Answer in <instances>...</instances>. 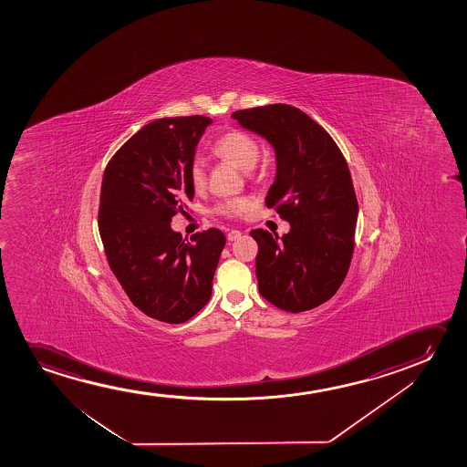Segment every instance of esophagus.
Returning a JSON list of instances; mask_svg holds the SVG:
<instances>
[{"mask_svg": "<svg viewBox=\"0 0 467 467\" xmlns=\"http://www.w3.org/2000/svg\"><path fill=\"white\" fill-rule=\"evenodd\" d=\"M241 234H243V233H241V231L231 230L230 233H228V234H226V239H228V241H230V243H233V241H237V239H239V237H241Z\"/></svg>", "mask_w": 467, "mask_h": 467, "instance_id": "obj_1", "label": "esophagus"}]
</instances>
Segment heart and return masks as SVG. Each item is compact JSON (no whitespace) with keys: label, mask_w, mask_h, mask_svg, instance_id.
Instances as JSON below:
<instances>
[{"label":"heart","mask_w":467,"mask_h":467,"mask_svg":"<svg viewBox=\"0 0 467 467\" xmlns=\"http://www.w3.org/2000/svg\"><path fill=\"white\" fill-rule=\"evenodd\" d=\"M213 151L222 160L228 161L233 166L241 169L244 172H249L256 162L260 160L262 148L260 143L252 137V135L244 132V130H230L226 134L222 135L215 145ZM190 182L196 192L204 190L205 186V171L201 161H194L192 169H190ZM250 209V199L231 198L223 199L215 205V212L223 215V217L234 218L241 217Z\"/></svg>","instance_id":"heart-1"}]
</instances>
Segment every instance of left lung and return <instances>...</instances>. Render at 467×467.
Wrapping results in <instances>:
<instances>
[{"instance_id": "left-lung-1", "label": "left lung", "mask_w": 467, "mask_h": 467, "mask_svg": "<svg viewBox=\"0 0 467 467\" xmlns=\"http://www.w3.org/2000/svg\"><path fill=\"white\" fill-rule=\"evenodd\" d=\"M275 151L266 205L290 223L284 236L254 230L256 279L265 300L287 313L317 307L337 294L354 252L358 205L351 172L326 129L285 103L233 113Z\"/></svg>"}]
</instances>
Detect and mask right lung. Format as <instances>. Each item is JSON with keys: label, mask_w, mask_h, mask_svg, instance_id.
Listing matches in <instances>:
<instances>
[{"label": "right lung", "mask_w": 467, "mask_h": 467, "mask_svg": "<svg viewBox=\"0 0 467 467\" xmlns=\"http://www.w3.org/2000/svg\"><path fill=\"white\" fill-rule=\"evenodd\" d=\"M207 116L162 118L132 135L105 169L99 231L109 268L141 313L167 324L192 319L211 300L226 237L217 228L190 243L171 228L194 198L190 169Z\"/></svg>", "instance_id": "right-lung-1"}]
</instances>
